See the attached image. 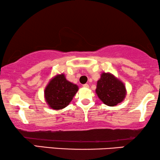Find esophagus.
I'll use <instances>...</instances> for the list:
<instances>
[{
  "label": "esophagus",
  "mask_w": 160,
  "mask_h": 160,
  "mask_svg": "<svg viewBox=\"0 0 160 160\" xmlns=\"http://www.w3.org/2000/svg\"><path fill=\"white\" fill-rule=\"evenodd\" d=\"M83 87H84V88H89V84H84L83 85Z\"/></svg>",
  "instance_id": "esophagus-1"
}]
</instances>
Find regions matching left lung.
<instances>
[{
	"instance_id": "left-lung-1",
	"label": "left lung",
	"mask_w": 160,
	"mask_h": 160,
	"mask_svg": "<svg viewBox=\"0 0 160 160\" xmlns=\"http://www.w3.org/2000/svg\"><path fill=\"white\" fill-rule=\"evenodd\" d=\"M95 92L105 105L116 106L125 99L127 89L119 78L109 72H102L97 82Z\"/></svg>"
}]
</instances>
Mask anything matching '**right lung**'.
I'll list each match as a JSON object with an SVG mask.
<instances>
[{
  "label": "right lung",
  "mask_w": 160,
  "mask_h": 160,
  "mask_svg": "<svg viewBox=\"0 0 160 160\" xmlns=\"http://www.w3.org/2000/svg\"><path fill=\"white\" fill-rule=\"evenodd\" d=\"M78 90V85L67 80L64 73H58L46 86L44 100L52 110H60L68 106Z\"/></svg>",
  "instance_id": "obj_1"
}]
</instances>
